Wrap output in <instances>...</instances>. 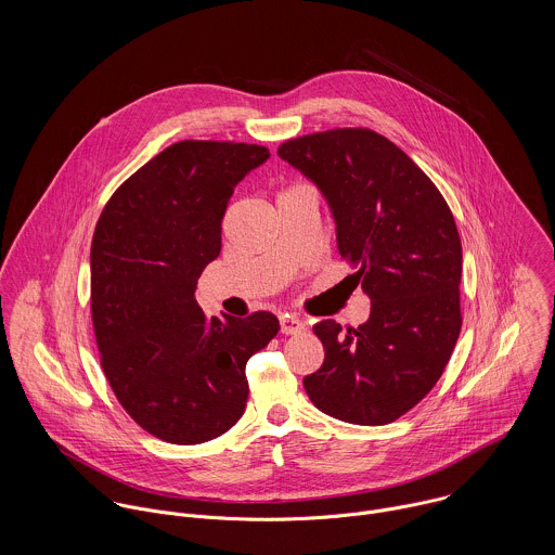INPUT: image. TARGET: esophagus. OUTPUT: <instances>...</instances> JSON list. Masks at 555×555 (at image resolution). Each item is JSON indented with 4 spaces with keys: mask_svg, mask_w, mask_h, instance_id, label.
I'll return each mask as SVG.
<instances>
[{
    "mask_svg": "<svg viewBox=\"0 0 555 555\" xmlns=\"http://www.w3.org/2000/svg\"><path fill=\"white\" fill-rule=\"evenodd\" d=\"M280 326H282V333H286V335H297L306 328V324L299 318L291 317V314L280 317Z\"/></svg>",
    "mask_w": 555,
    "mask_h": 555,
    "instance_id": "obj_1",
    "label": "esophagus"
}]
</instances>
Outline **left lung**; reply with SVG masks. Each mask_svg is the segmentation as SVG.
<instances>
[{
  "instance_id": "obj_1",
  "label": "left lung",
  "mask_w": 555,
  "mask_h": 555,
  "mask_svg": "<svg viewBox=\"0 0 555 555\" xmlns=\"http://www.w3.org/2000/svg\"><path fill=\"white\" fill-rule=\"evenodd\" d=\"M278 154L324 194L337 249L372 299L357 328L314 326L324 363L304 378L306 393L333 418L393 423L434 389L462 331L455 218L434 181L374 130L317 132Z\"/></svg>"
}]
</instances>
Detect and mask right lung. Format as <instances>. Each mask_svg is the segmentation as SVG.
I'll list each match as a JSON object with an SVG mask.
<instances>
[{"label":"right lung","instance_id":"obj_1","mask_svg":"<svg viewBox=\"0 0 555 555\" xmlns=\"http://www.w3.org/2000/svg\"><path fill=\"white\" fill-rule=\"evenodd\" d=\"M262 145L179 141L128 177L91 241V322L102 372L124 410L170 444L229 431L245 410L247 359L280 331L271 312L203 314V269L220 256L238 181Z\"/></svg>","mask_w":555,"mask_h":555}]
</instances>
